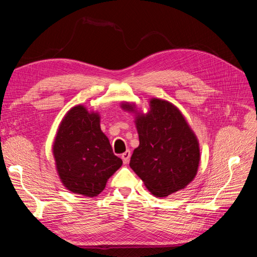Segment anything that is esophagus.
I'll use <instances>...</instances> for the list:
<instances>
[{
	"instance_id": "obj_1",
	"label": "esophagus",
	"mask_w": 257,
	"mask_h": 257,
	"mask_svg": "<svg viewBox=\"0 0 257 257\" xmlns=\"http://www.w3.org/2000/svg\"><path fill=\"white\" fill-rule=\"evenodd\" d=\"M121 158H122V161H123L124 164H127L128 161H130V158H131V151H130V150H126L125 152L122 153Z\"/></svg>"
}]
</instances>
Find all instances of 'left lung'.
I'll use <instances>...</instances> for the list:
<instances>
[{
  "label": "left lung",
  "mask_w": 257,
  "mask_h": 257,
  "mask_svg": "<svg viewBox=\"0 0 257 257\" xmlns=\"http://www.w3.org/2000/svg\"><path fill=\"white\" fill-rule=\"evenodd\" d=\"M134 114L139 146L130 166L152 195L166 197L186 188L196 177L200 150L197 136L180 109L166 99L152 97L144 112L135 103L121 102Z\"/></svg>",
  "instance_id": "left-lung-1"
}]
</instances>
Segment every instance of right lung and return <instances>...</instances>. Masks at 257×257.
Masks as SVG:
<instances>
[{
    "mask_svg": "<svg viewBox=\"0 0 257 257\" xmlns=\"http://www.w3.org/2000/svg\"><path fill=\"white\" fill-rule=\"evenodd\" d=\"M52 154L62 184L85 197L97 196L122 165L100 130L99 112L83 105L72 107L60 122Z\"/></svg>",
    "mask_w": 257,
    "mask_h": 257,
    "instance_id": "1",
    "label": "right lung"
}]
</instances>
